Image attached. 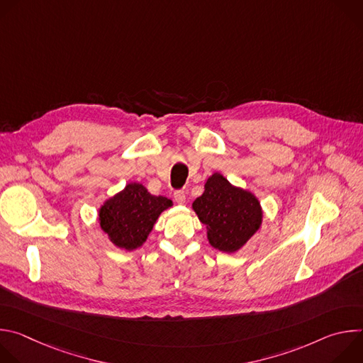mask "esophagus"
<instances>
[{"mask_svg": "<svg viewBox=\"0 0 363 363\" xmlns=\"http://www.w3.org/2000/svg\"><path fill=\"white\" fill-rule=\"evenodd\" d=\"M174 198H175L177 203H179V205H184L185 201H186V195H185L184 191H177V192L174 194Z\"/></svg>", "mask_w": 363, "mask_h": 363, "instance_id": "1", "label": "esophagus"}]
</instances>
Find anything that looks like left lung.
Returning a JSON list of instances; mask_svg holds the SVG:
<instances>
[{
	"label": "left lung",
	"instance_id": "1",
	"mask_svg": "<svg viewBox=\"0 0 363 363\" xmlns=\"http://www.w3.org/2000/svg\"><path fill=\"white\" fill-rule=\"evenodd\" d=\"M192 210L205 225L208 242L227 254L242 248L263 223L258 198L233 185L220 172L205 181L203 192L192 202Z\"/></svg>",
	"mask_w": 363,
	"mask_h": 363
}]
</instances>
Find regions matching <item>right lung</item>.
<instances>
[{
    "mask_svg": "<svg viewBox=\"0 0 363 363\" xmlns=\"http://www.w3.org/2000/svg\"><path fill=\"white\" fill-rule=\"evenodd\" d=\"M162 195H152L142 184L129 182L99 208V225L118 248L133 251L143 245L160 216L172 206Z\"/></svg>",
    "mask_w": 363,
    "mask_h": 363,
    "instance_id": "right-lung-1",
    "label": "right lung"
}]
</instances>
